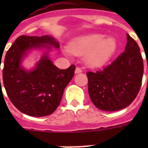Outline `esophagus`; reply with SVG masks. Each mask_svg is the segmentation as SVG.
<instances>
[{
  "mask_svg": "<svg viewBox=\"0 0 148 148\" xmlns=\"http://www.w3.org/2000/svg\"><path fill=\"white\" fill-rule=\"evenodd\" d=\"M82 70L79 67H76L75 69V74H79V73H82Z\"/></svg>",
  "mask_w": 148,
  "mask_h": 148,
  "instance_id": "esophagus-1",
  "label": "esophagus"
}]
</instances>
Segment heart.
<instances>
[{"label":"heart","instance_id":"b5f03b06","mask_svg":"<svg viewBox=\"0 0 148 148\" xmlns=\"http://www.w3.org/2000/svg\"><path fill=\"white\" fill-rule=\"evenodd\" d=\"M117 48L115 38L103 34L93 33L74 39L69 44V51L74 55H84L85 63L90 67H101L111 59Z\"/></svg>","mask_w":148,"mask_h":148}]
</instances>
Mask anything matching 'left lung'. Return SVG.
I'll return each mask as SVG.
<instances>
[{"label":"left lung","instance_id":"8db88e82","mask_svg":"<svg viewBox=\"0 0 148 148\" xmlns=\"http://www.w3.org/2000/svg\"><path fill=\"white\" fill-rule=\"evenodd\" d=\"M86 74L90 97L97 108L109 112L126 108L136 97L143 78V58L137 42L127 34L124 52L102 71Z\"/></svg>","mask_w":148,"mask_h":148}]
</instances>
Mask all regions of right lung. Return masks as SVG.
I'll use <instances>...</instances> for the list:
<instances>
[{"instance_id": "1", "label": "right lung", "mask_w": 148, "mask_h": 148, "mask_svg": "<svg viewBox=\"0 0 148 148\" xmlns=\"http://www.w3.org/2000/svg\"><path fill=\"white\" fill-rule=\"evenodd\" d=\"M59 43L51 36H21L6 53L3 83L8 97L17 109L32 116L51 114L61 102L63 91L74 75L75 66L61 70L49 58L52 47ZM45 49L32 70L23 67L22 62L32 49ZM1 85V78H0Z\"/></svg>"}]
</instances>
